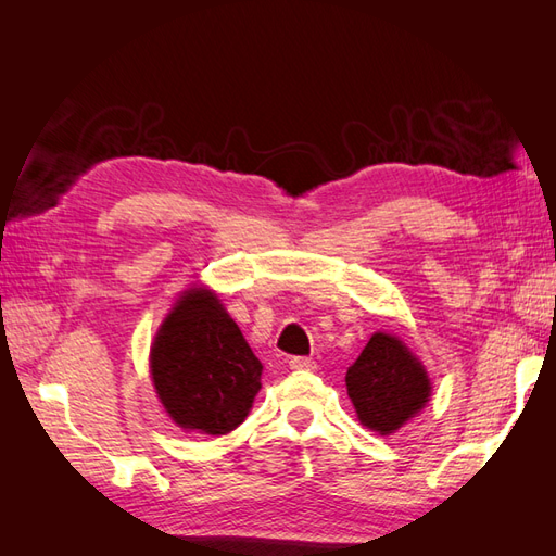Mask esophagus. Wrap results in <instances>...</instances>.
Returning <instances> with one entry per match:
<instances>
[{
	"label": "esophagus",
	"mask_w": 556,
	"mask_h": 556,
	"mask_svg": "<svg viewBox=\"0 0 556 556\" xmlns=\"http://www.w3.org/2000/svg\"><path fill=\"white\" fill-rule=\"evenodd\" d=\"M290 368H294V371H315L317 364L311 357H292Z\"/></svg>",
	"instance_id": "34e87169"
}]
</instances>
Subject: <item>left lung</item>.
<instances>
[{"label": "left lung", "instance_id": "1", "mask_svg": "<svg viewBox=\"0 0 556 556\" xmlns=\"http://www.w3.org/2000/svg\"><path fill=\"white\" fill-rule=\"evenodd\" d=\"M348 396L362 425L396 431L429 401L431 384L410 350L390 333H374L345 374Z\"/></svg>", "mask_w": 556, "mask_h": 556}]
</instances>
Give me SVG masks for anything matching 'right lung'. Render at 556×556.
Here are the masks:
<instances>
[{
    "label": "right lung",
    "instance_id": "add662e5",
    "mask_svg": "<svg viewBox=\"0 0 556 556\" xmlns=\"http://www.w3.org/2000/svg\"><path fill=\"white\" fill-rule=\"evenodd\" d=\"M150 371L174 422L211 435L237 429L262 387L260 359L206 290L185 292L164 319L150 350Z\"/></svg>",
    "mask_w": 556,
    "mask_h": 556
}]
</instances>
